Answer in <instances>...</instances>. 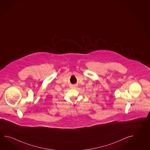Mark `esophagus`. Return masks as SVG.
<instances>
[{
    "instance_id": "obj_1",
    "label": "esophagus",
    "mask_w": 150,
    "mask_h": 150,
    "mask_svg": "<svg viewBox=\"0 0 150 150\" xmlns=\"http://www.w3.org/2000/svg\"><path fill=\"white\" fill-rule=\"evenodd\" d=\"M73 88H76V86H75V85H74V86H72Z\"/></svg>"
}]
</instances>
